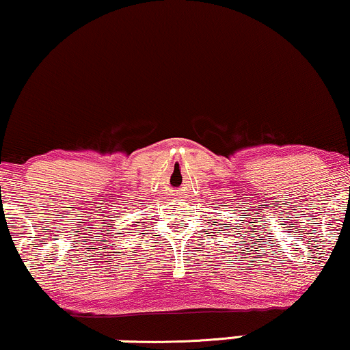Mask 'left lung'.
Returning <instances> with one entry per match:
<instances>
[{
    "label": "left lung",
    "instance_id": "obj_1",
    "mask_svg": "<svg viewBox=\"0 0 350 350\" xmlns=\"http://www.w3.org/2000/svg\"><path fill=\"white\" fill-rule=\"evenodd\" d=\"M245 223H247V221H245ZM237 224H239V223H237ZM228 228H229V226H228ZM236 229H237V226H236Z\"/></svg>",
    "mask_w": 350,
    "mask_h": 350
}]
</instances>
